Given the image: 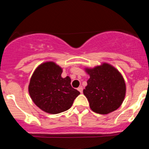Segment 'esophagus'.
Returning <instances> with one entry per match:
<instances>
[{"label":"esophagus","instance_id":"obj_1","mask_svg":"<svg viewBox=\"0 0 149 149\" xmlns=\"http://www.w3.org/2000/svg\"><path fill=\"white\" fill-rule=\"evenodd\" d=\"M77 90H78L79 92H80V93H83V88L81 87V86H80V87L77 88Z\"/></svg>","mask_w":149,"mask_h":149}]
</instances>
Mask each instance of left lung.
<instances>
[{"label":"left lung","instance_id":"obj_1","mask_svg":"<svg viewBox=\"0 0 149 149\" xmlns=\"http://www.w3.org/2000/svg\"><path fill=\"white\" fill-rule=\"evenodd\" d=\"M89 75L84 94L91 110L108 114L122 105L126 94V84L122 74L110 63H102L93 68H84Z\"/></svg>","mask_w":149,"mask_h":149}]
</instances>
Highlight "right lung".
Returning <instances> with one entry per match:
<instances>
[{"instance_id": "right-lung-1", "label": "right lung", "mask_w": 149, "mask_h": 149, "mask_svg": "<svg viewBox=\"0 0 149 149\" xmlns=\"http://www.w3.org/2000/svg\"><path fill=\"white\" fill-rule=\"evenodd\" d=\"M63 68L53 61L41 63L30 77V98L42 111L57 114L68 110L80 92L71 86L68 76L62 77Z\"/></svg>"}]
</instances>
